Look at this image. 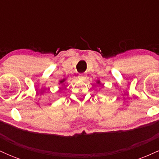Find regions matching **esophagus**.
I'll return each mask as SVG.
<instances>
[{
  "mask_svg": "<svg viewBox=\"0 0 159 159\" xmlns=\"http://www.w3.org/2000/svg\"><path fill=\"white\" fill-rule=\"evenodd\" d=\"M86 78H87V75H85L84 74H81L78 75V78H79L80 80H81V81H84L86 79Z\"/></svg>",
  "mask_w": 159,
  "mask_h": 159,
  "instance_id": "34e87169",
  "label": "esophagus"
}]
</instances>
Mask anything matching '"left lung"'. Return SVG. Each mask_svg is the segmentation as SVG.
I'll return each instance as SVG.
<instances>
[{"instance_id": "1", "label": "left lung", "mask_w": 159, "mask_h": 159, "mask_svg": "<svg viewBox=\"0 0 159 159\" xmlns=\"http://www.w3.org/2000/svg\"><path fill=\"white\" fill-rule=\"evenodd\" d=\"M96 84H101V82H100V81H99V80H97V81H96Z\"/></svg>"}]
</instances>
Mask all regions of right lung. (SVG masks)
I'll list each match as a JSON object with an SVG mask.
<instances>
[{
    "label": "right lung",
    "mask_w": 159,
    "mask_h": 159,
    "mask_svg": "<svg viewBox=\"0 0 159 159\" xmlns=\"http://www.w3.org/2000/svg\"><path fill=\"white\" fill-rule=\"evenodd\" d=\"M66 78H63V79H61V81H59V84H61L62 86H65V83H66Z\"/></svg>",
    "instance_id": "right-lung-1"
}]
</instances>
